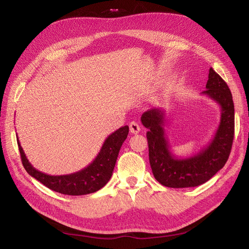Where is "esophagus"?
Wrapping results in <instances>:
<instances>
[{
  "mask_svg": "<svg viewBox=\"0 0 249 249\" xmlns=\"http://www.w3.org/2000/svg\"><path fill=\"white\" fill-rule=\"evenodd\" d=\"M130 131L133 134H138L140 132V125L136 122H131L130 123Z\"/></svg>",
  "mask_w": 249,
  "mask_h": 249,
  "instance_id": "obj_1",
  "label": "esophagus"
}]
</instances>
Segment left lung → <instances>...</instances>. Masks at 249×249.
Instances as JSON below:
<instances>
[{"mask_svg":"<svg viewBox=\"0 0 249 249\" xmlns=\"http://www.w3.org/2000/svg\"><path fill=\"white\" fill-rule=\"evenodd\" d=\"M205 91L221 109L220 124L213 139L196 155L178 158L171 153L165 137V111L150 109L141 116L146 129L149 164L155 178L165 187L189 188L206 183L227 163L235 133V109L231 90L212 67Z\"/></svg>","mask_w":249,"mask_h":249,"instance_id":"left-lung-1","label":"left lung"}]
</instances>
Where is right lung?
Segmentation results:
<instances>
[{
    "label": "right lung",
    "instance_id": "obj_1",
    "mask_svg": "<svg viewBox=\"0 0 249 249\" xmlns=\"http://www.w3.org/2000/svg\"><path fill=\"white\" fill-rule=\"evenodd\" d=\"M127 134L129 126L119 127L106 138L99 155L87 167L65 176H50L37 170L27 159L18 137V144L22 165L30 176L53 191L65 195H85L96 192L109 182L115 167L119 149L126 139Z\"/></svg>",
    "mask_w": 249,
    "mask_h": 249
}]
</instances>
